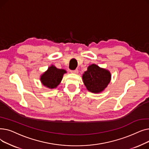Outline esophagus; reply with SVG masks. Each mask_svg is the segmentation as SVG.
<instances>
[{
  "instance_id": "34e87169",
  "label": "esophagus",
  "mask_w": 149,
  "mask_h": 149,
  "mask_svg": "<svg viewBox=\"0 0 149 149\" xmlns=\"http://www.w3.org/2000/svg\"><path fill=\"white\" fill-rule=\"evenodd\" d=\"M70 72L74 73V74H78V73H79V70H78L77 69H76L75 70H70Z\"/></svg>"
}]
</instances>
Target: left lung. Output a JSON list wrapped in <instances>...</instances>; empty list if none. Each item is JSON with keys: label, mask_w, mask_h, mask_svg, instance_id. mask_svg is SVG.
<instances>
[{"label": "left lung", "mask_w": 149, "mask_h": 149, "mask_svg": "<svg viewBox=\"0 0 149 149\" xmlns=\"http://www.w3.org/2000/svg\"><path fill=\"white\" fill-rule=\"evenodd\" d=\"M111 75L107 70L91 65L83 75V80L87 89L93 93L103 91L110 83Z\"/></svg>", "instance_id": "obj_1"}]
</instances>
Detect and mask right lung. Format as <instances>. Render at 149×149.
Segmentation results:
<instances>
[{
	"label": "right lung",
	"instance_id": "add662e5",
	"mask_svg": "<svg viewBox=\"0 0 149 149\" xmlns=\"http://www.w3.org/2000/svg\"><path fill=\"white\" fill-rule=\"evenodd\" d=\"M66 71L64 69H57L54 66L49 67L40 78L42 84L49 88H56L61 82L63 75Z\"/></svg>",
	"mask_w": 149,
	"mask_h": 149
}]
</instances>
